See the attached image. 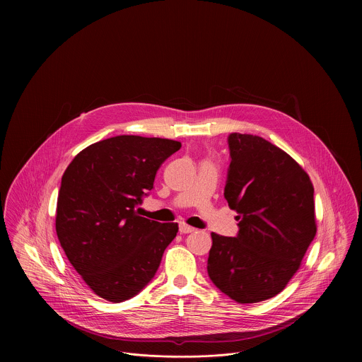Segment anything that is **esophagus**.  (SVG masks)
Returning <instances> with one entry per match:
<instances>
[{
  "mask_svg": "<svg viewBox=\"0 0 362 362\" xmlns=\"http://www.w3.org/2000/svg\"><path fill=\"white\" fill-rule=\"evenodd\" d=\"M197 228L185 224V223H180V233L181 234H189V233H194Z\"/></svg>",
  "mask_w": 362,
  "mask_h": 362,
  "instance_id": "34e87169",
  "label": "esophagus"
}]
</instances>
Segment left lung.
Here are the masks:
<instances>
[{
  "label": "left lung",
  "mask_w": 362,
  "mask_h": 362,
  "mask_svg": "<svg viewBox=\"0 0 362 362\" xmlns=\"http://www.w3.org/2000/svg\"><path fill=\"white\" fill-rule=\"evenodd\" d=\"M230 168L224 198L238 213V235L211 233L207 273L240 304L284 290L316 234L313 185L305 170L266 139L228 136Z\"/></svg>",
  "instance_id": "1"
}]
</instances>
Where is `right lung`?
Masks as SVG:
<instances>
[{"label":"right lung","instance_id":"1","mask_svg":"<svg viewBox=\"0 0 362 362\" xmlns=\"http://www.w3.org/2000/svg\"><path fill=\"white\" fill-rule=\"evenodd\" d=\"M181 142L119 135L96 142L66 167L57 199L55 230L74 269L110 303L136 296L155 276L177 223L138 214L160 165Z\"/></svg>","mask_w":362,"mask_h":362}]
</instances>
